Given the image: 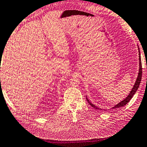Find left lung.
<instances>
[{
    "label": "left lung",
    "mask_w": 147,
    "mask_h": 147,
    "mask_svg": "<svg viewBox=\"0 0 147 147\" xmlns=\"http://www.w3.org/2000/svg\"><path fill=\"white\" fill-rule=\"evenodd\" d=\"M139 73H138V76H137V78L136 80V81H135V85H134V87L132 88L131 91H130V93L129 94V95L126 97V98L123 100L122 101H121L120 102H119L118 104H117L116 105H115L114 107H112V109H116V108H121L122 107H124L125 105H127V104L129 102L131 99L132 98V97L134 96V95L135 94V92L137 91V89H138V88L139 87V85H140V83H141V78H142V64H141V54H140V51H139ZM87 98V102H89V104L92 107H93L94 108H95V109H98V110H102V108H98L96 107V106L94 105L93 104H92L90 101L88 100L87 97H86ZM105 110V109H103Z\"/></svg>",
    "instance_id": "left-lung-1"
}]
</instances>
